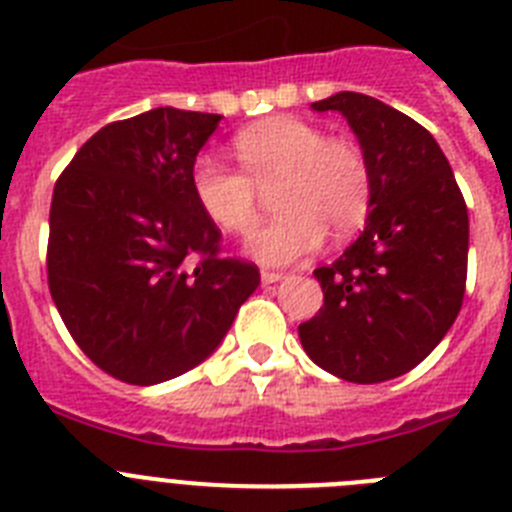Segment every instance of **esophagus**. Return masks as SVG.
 Masks as SVG:
<instances>
[{"instance_id":"34e87169","label":"esophagus","mask_w":512,"mask_h":512,"mask_svg":"<svg viewBox=\"0 0 512 512\" xmlns=\"http://www.w3.org/2000/svg\"><path fill=\"white\" fill-rule=\"evenodd\" d=\"M279 279H284V274H282V271L261 269V282H264V284H277Z\"/></svg>"}]
</instances>
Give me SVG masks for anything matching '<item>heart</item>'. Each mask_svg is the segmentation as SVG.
I'll return each instance as SVG.
<instances>
[{
    "label": "heart",
    "instance_id": "obj_1",
    "mask_svg": "<svg viewBox=\"0 0 512 512\" xmlns=\"http://www.w3.org/2000/svg\"><path fill=\"white\" fill-rule=\"evenodd\" d=\"M241 169L217 156L194 158L189 184L200 210L225 233L246 235L261 215V194L274 193L282 217L248 241L264 264H295L315 253L325 233L354 235L372 212L369 158L348 138H330L300 117H271L233 138Z\"/></svg>",
    "mask_w": 512,
    "mask_h": 512
}]
</instances>
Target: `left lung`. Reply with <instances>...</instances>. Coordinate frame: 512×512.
<instances>
[{
  "label": "left lung",
  "mask_w": 512,
  "mask_h": 512,
  "mask_svg": "<svg viewBox=\"0 0 512 512\" xmlns=\"http://www.w3.org/2000/svg\"><path fill=\"white\" fill-rule=\"evenodd\" d=\"M348 120L374 176L364 233L315 269L323 307L300 323L315 364L346 382L408 374L449 333L467 289L469 215L449 161L423 125L356 92L312 102Z\"/></svg>",
  "instance_id": "obj_1"
}]
</instances>
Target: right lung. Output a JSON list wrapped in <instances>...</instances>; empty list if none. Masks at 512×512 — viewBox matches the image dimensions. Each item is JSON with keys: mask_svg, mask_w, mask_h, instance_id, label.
Returning <instances> with one entry per match:
<instances>
[{"mask_svg": "<svg viewBox=\"0 0 512 512\" xmlns=\"http://www.w3.org/2000/svg\"><path fill=\"white\" fill-rule=\"evenodd\" d=\"M220 115L156 107L104 125L58 176L48 287L76 346L128 384L166 382L220 346L261 277L220 256L189 184Z\"/></svg>", "mask_w": 512, "mask_h": 512, "instance_id": "1", "label": "right lung"}]
</instances>
